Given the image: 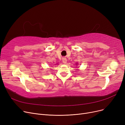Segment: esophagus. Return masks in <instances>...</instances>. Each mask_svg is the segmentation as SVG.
Wrapping results in <instances>:
<instances>
[{
	"instance_id": "1",
	"label": "esophagus",
	"mask_w": 125,
	"mask_h": 125,
	"mask_svg": "<svg viewBox=\"0 0 125 125\" xmlns=\"http://www.w3.org/2000/svg\"><path fill=\"white\" fill-rule=\"evenodd\" d=\"M62 62L63 63L66 64L67 62V59L66 58H62Z\"/></svg>"
}]
</instances>
